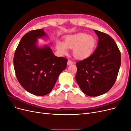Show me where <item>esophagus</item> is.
I'll list each match as a JSON object with an SVG mask.
<instances>
[{
    "instance_id": "obj_1",
    "label": "esophagus",
    "mask_w": 131,
    "mask_h": 131,
    "mask_svg": "<svg viewBox=\"0 0 131 131\" xmlns=\"http://www.w3.org/2000/svg\"><path fill=\"white\" fill-rule=\"evenodd\" d=\"M73 63H74V62H72L71 60H68V62H67V64H68V65L69 66V65H71V64H73Z\"/></svg>"
}]
</instances>
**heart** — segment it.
Here are the masks:
<instances>
[{"instance_id": "1", "label": "heart", "mask_w": 131, "mask_h": 131, "mask_svg": "<svg viewBox=\"0 0 131 131\" xmlns=\"http://www.w3.org/2000/svg\"><path fill=\"white\" fill-rule=\"evenodd\" d=\"M96 40L94 37L86 33H78L69 35L65 38L64 42L57 40L56 49L59 54H67L68 48L74 49L73 54L78 59H85L90 57L95 49Z\"/></svg>"}]
</instances>
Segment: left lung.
<instances>
[{
	"label": "left lung",
	"mask_w": 131,
	"mask_h": 131,
	"mask_svg": "<svg viewBox=\"0 0 131 131\" xmlns=\"http://www.w3.org/2000/svg\"><path fill=\"white\" fill-rule=\"evenodd\" d=\"M98 38L97 47L91 56L77 63L75 79L82 91L95 97L103 94L115 82L121 66V53L109 35L94 30Z\"/></svg>",
	"instance_id": "8db88e82"
}]
</instances>
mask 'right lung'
<instances>
[{
	"label": "right lung",
	"mask_w": 131,
	"mask_h": 131,
	"mask_svg": "<svg viewBox=\"0 0 131 131\" xmlns=\"http://www.w3.org/2000/svg\"><path fill=\"white\" fill-rule=\"evenodd\" d=\"M47 37L42 29L29 31L21 38L14 55V69L19 83L36 96L49 94L67 67V59L54 56L48 45H38V39Z\"/></svg>",
	"instance_id": "right-lung-1"
}]
</instances>
